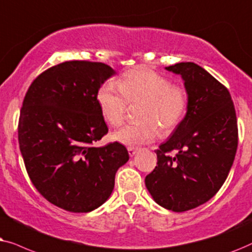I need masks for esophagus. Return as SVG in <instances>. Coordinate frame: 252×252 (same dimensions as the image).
<instances>
[{
	"label": "esophagus",
	"instance_id": "esophagus-1",
	"mask_svg": "<svg viewBox=\"0 0 252 252\" xmlns=\"http://www.w3.org/2000/svg\"><path fill=\"white\" fill-rule=\"evenodd\" d=\"M128 152L130 157H133L137 152H138V149H137V147H128Z\"/></svg>",
	"mask_w": 252,
	"mask_h": 252
}]
</instances>
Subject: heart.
I'll list each match as a JSON object with an SVG mask.
<instances>
[{"label":"heart","mask_w":252,"mask_h":252,"mask_svg":"<svg viewBox=\"0 0 252 252\" xmlns=\"http://www.w3.org/2000/svg\"><path fill=\"white\" fill-rule=\"evenodd\" d=\"M100 112L110 126L124 122L129 102H143L138 122L126 124L114 132L113 139L126 146H138L156 139L160 128L163 132L175 128L186 115L187 93L172 85L166 77L153 70L136 69L124 73L115 83L108 82L96 94Z\"/></svg>","instance_id":"heart-1"}]
</instances>
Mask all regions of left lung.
Returning a JSON list of instances; mask_svg holds the SVG:
<instances>
[{"label": "left lung", "instance_id": "8db88e82", "mask_svg": "<svg viewBox=\"0 0 252 252\" xmlns=\"http://www.w3.org/2000/svg\"><path fill=\"white\" fill-rule=\"evenodd\" d=\"M166 70L182 77L187 114L156 151L158 166L145 186L160 206L184 212L210 200L226 181L239 142L237 120L229 91L202 66L181 62Z\"/></svg>", "mask_w": 252, "mask_h": 252}]
</instances>
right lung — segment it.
I'll use <instances>...</instances> for the list:
<instances>
[{"mask_svg":"<svg viewBox=\"0 0 252 252\" xmlns=\"http://www.w3.org/2000/svg\"><path fill=\"white\" fill-rule=\"evenodd\" d=\"M115 73L100 62L60 63L33 80L23 101L18 142L30 179L49 203L69 212L101 206L129 160L117 142L92 146L108 132L96 94Z\"/></svg>","mask_w":252,"mask_h":252,"instance_id":"1","label":"right lung"}]
</instances>
